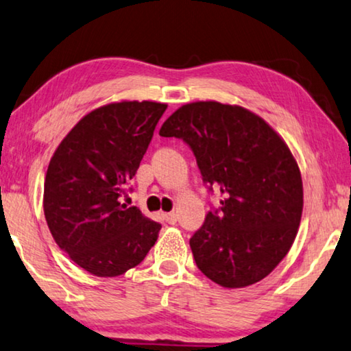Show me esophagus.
<instances>
[{
	"instance_id": "esophagus-1",
	"label": "esophagus",
	"mask_w": 351,
	"mask_h": 351,
	"mask_svg": "<svg viewBox=\"0 0 351 351\" xmlns=\"http://www.w3.org/2000/svg\"><path fill=\"white\" fill-rule=\"evenodd\" d=\"M164 219H165V222H169V223H176L178 214L176 213H165Z\"/></svg>"
}]
</instances>
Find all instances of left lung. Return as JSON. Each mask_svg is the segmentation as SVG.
Returning <instances> with one entry per match:
<instances>
[{"instance_id": "8db88e82", "label": "left lung", "mask_w": 351, "mask_h": 351, "mask_svg": "<svg viewBox=\"0 0 351 351\" xmlns=\"http://www.w3.org/2000/svg\"><path fill=\"white\" fill-rule=\"evenodd\" d=\"M192 149L221 206L191 238L198 269L241 289L265 279L289 252L302 214V181L289 146L257 114L214 101L178 108L159 130Z\"/></svg>"}]
</instances>
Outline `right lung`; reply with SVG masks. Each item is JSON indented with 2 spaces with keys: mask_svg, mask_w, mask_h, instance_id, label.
<instances>
[{
  "mask_svg": "<svg viewBox=\"0 0 351 351\" xmlns=\"http://www.w3.org/2000/svg\"><path fill=\"white\" fill-rule=\"evenodd\" d=\"M167 106L118 102L88 113L56 148L44 184L55 243L88 273L114 277L142 263L160 223L121 203ZM132 191V187H129Z\"/></svg>",
  "mask_w": 351,
  "mask_h": 351,
  "instance_id": "right-lung-1",
  "label": "right lung"
}]
</instances>
